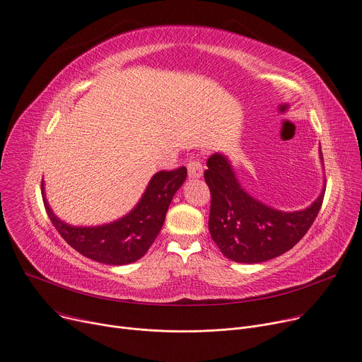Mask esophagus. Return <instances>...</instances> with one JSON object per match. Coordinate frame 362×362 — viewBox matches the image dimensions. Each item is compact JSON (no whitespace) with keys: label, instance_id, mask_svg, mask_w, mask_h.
<instances>
[{"label":"esophagus","instance_id":"obj_1","mask_svg":"<svg viewBox=\"0 0 362 362\" xmlns=\"http://www.w3.org/2000/svg\"><path fill=\"white\" fill-rule=\"evenodd\" d=\"M187 173L191 179H199L204 173L202 170V164L199 160H191L187 163Z\"/></svg>","mask_w":362,"mask_h":362}]
</instances>
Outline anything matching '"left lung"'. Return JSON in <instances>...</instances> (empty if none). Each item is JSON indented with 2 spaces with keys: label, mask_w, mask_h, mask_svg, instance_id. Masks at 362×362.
Masks as SVG:
<instances>
[{
  "label": "left lung",
  "mask_w": 362,
  "mask_h": 362,
  "mask_svg": "<svg viewBox=\"0 0 362 362\" xmlns=\"http://www.w3.org/2000/svg\"><path fill=\"white\" fill-rule=\"evenodd\" d=\"M320 160L322 164L321 148ZM206 167L204 179L211 192L208 229L221 254L236 262H264L292 250L308 232L325 198L326 180L303 210H276L246 191L223 152L208 158Z\"/></svg>",
  "instance_id": "obj_1"
}]
</instances>
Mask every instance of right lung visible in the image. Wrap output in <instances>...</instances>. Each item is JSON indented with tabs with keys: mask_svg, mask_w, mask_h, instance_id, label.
<instances>
[{
	"mask_svg": "<svg viewBox=\"0 0 362 362\" xmlns=\"http://www.w3.org/2000/svg\"><path fill=\"white\" fill-rule=\"evenodd\" d=\"M186 167L158 171L148 182L138 204L126 216L101 226H71L60 220L48 204L44 180L42 198L57 232L73 250L103 264L124 265L142 258L156 240L171 199L186 180Z\"/></svg>",
	"mask_w": 362,
	"mask_h": 362,
	"instance_id": "obj_1",
	"label": "right lung"
}]
</instances>
